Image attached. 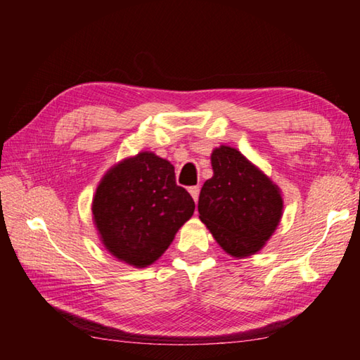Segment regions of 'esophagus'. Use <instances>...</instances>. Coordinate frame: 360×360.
<instances>
[{
    "mask_svg": "<svg viewBox=\"0 0 360 360\" xmlns=\"http://www.w3.org/2000/svg\"><path fill=\"white\" fill-rule=\"evenodd\" d=\"M188 192H191L192 198L195 203H198V197H200V187L198 186H193V187H188Z\"/></svg>",
    "mask_w": 360,
    "mask_h": 360,
    "instance_id": "34e87169",
    "label": "esophagus"
}]
</instances>
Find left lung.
<instances>
[{"label": "left lung", "instance_id": "left-lung-1", "mask_svg": "<svg viewBox=\"0 0 360 360\" xmlns=\"http://www.w3.org/2000/svg\"><path fill=\"white\" fill-rule=\"evenodd\" d=\"M211 165L214 174L198 198L200 221L231 257L259 252L281 221L279 187L230 146L212 150Z\"/></svg>", "mask_w": 360, "mask_h": 360}]
</instances>
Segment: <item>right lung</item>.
I'll return each instance as SVG.
<instances>
[{"label":"right lung","instance_id":"add662e5","mask_svg":"<svg viewBox=\"0 0 360 360\" xmlns=\"http://www.w3.org/2000/svg\"><path fill=\"white\" fill-rule=\"evenodd\" d=\"M195 203L176 184L174 167L152 152L125 158L103 176L92 212L100 240L114 257L144 268L160 257Z\"/></svg>","mask_w":360,"mask_h":360}]
</instances>
